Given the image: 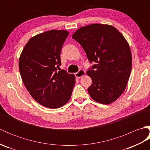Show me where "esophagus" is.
Instances as JSON below:
<instances>
[{
  "instance_id": "34e87169",
  "label": "esophagus",
  "mask_w": 150,
  "mask_h": 150,
  "mask_svg": "<svg viewBox=\"0 0 150 150\" xmlns=\"http://www.w3.org/2000/svg\"><path fill=\"white\" fill-rule=\"evenodd\" d=\"M85 73H86L85 71L81 69L79 72L75 73V77H77V78H81V77H83V76L85 75Z\"/></svg>"
}]
</instances>
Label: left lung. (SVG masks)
Masks as SVG:
<instances>
[{"label":"left lung","mask_w":150,"mask_h":150,"mask_svg":"<svg viewBox=\"0 0 150 150\" xmlns=\"http://www.w3.org/2000/svg\"><path fill=\"white\" fill-rule=\"evenodd\" d=\"M72 38L81 44L92 66L86 73L92 79L88 89L90 97L98 103L110 104L126 88L132 67L128 41L113 26L92 24L76 30Z\"/></svg>","instance_id":"1"}]
</instances>
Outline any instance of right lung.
Returning <instances> with one entry per match:
<instances>
[{
	"mask_svg": "<svg viewBox=\"0 0 150 150\" xmlns=\"http://www.w3.org/2000/svg\"><path fill=\"white\" fill-rule=\"evenodd\" d=\"M68 34L64 30L38 34L28 40L19 57V71L25 87L38 103L51 109L68 103L75 84L74 75L64 69L57 71Z\"/></svg>",
	"mask_w": 150,
	"mask_h": 150,
	"instance_id": "right-lung-1",
	"label": "right lung"
}]
</instances>
